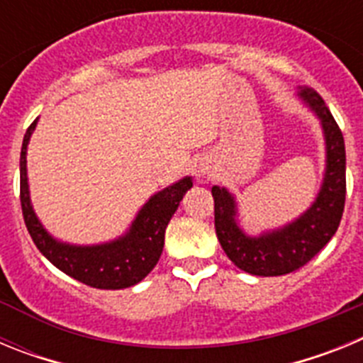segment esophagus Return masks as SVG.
<instances>
[{"mask_svg":"<svg viewBox=\"0 0 363 363\" xmlns=\"http://www.w3.org/2000/svg\"><path fill=\"white\" fill-rule=\"evenodd\" d=\"M201 172H203V174H205V169H201Z\"/></svg>","mask_w":363,"mask_h":363,"instance_id":"1","label":"esophagus"}]
</instances>
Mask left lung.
I'll use <instances>...</instances> for the list:
<instances>
[{
  "mask_svg": "<svg viewBox=\"0 0 363 363\" xmlns=\"http://www.w3.org/2000/svg\"><path fill=\"white\" fill-rule=\"evenodd\" d=\"M303 101L320 118L325 138V174L318 196L306 213L281 229L247 236L236 221V201L227 189L213 187L214 227L221 249L242 271L255 277H281L303 267L335 236L345 205V145L338 123L322 96L300 86Z\"/></svg>",
  "mask_w": 363,
  "mask_h": 363,
  "instance_id": "8db88e82",
  "label": "left lung"
}]
</instances>
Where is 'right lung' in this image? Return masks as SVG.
<instances>
[{"label":"right lung","mask_w":363,"mask_h":363,"mask_svg":"<svg viewBox=\"0 0 363 363\" xmlns=\"http://www.w3.org/2000/svg\"><path fill=\"white\" fill-rule=\"evenodd\" d=\"M38 120L32 121L21 145L19 158V200L32 242L41 255L60 271L94 289H125L136 285L158 264L165 243V229L178 209L192 178L179 179L171 187L156 192L138 213L123 236L101 245H69L52 238L34 214L27 182V145Z\"/></svg>","instance_id":"add662e5"}]
</instances>
